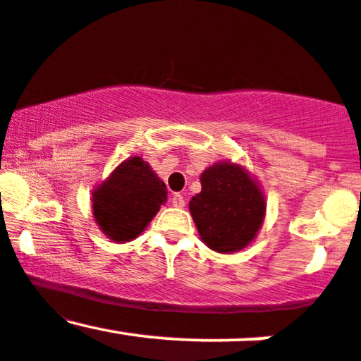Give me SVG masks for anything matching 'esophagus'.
Instances as JSON below:
<instances>
[{
	"label": "esophagus",
	"mask_w": 361,
	"mask_h": 361,
	"mask_svg": "<svg viewBox=\"0 0 361 361\" xmlns=\"http://www.w3.org/2000/svg\"><path fill=\"white\" fill-rule=\"evenodd\" d=\"M171 205L176 207V209H183V207H185L183 195H180V193L173 195V197H171Z\"/></svg>",
	"instance_id": "obj_1"
}]
</instances>
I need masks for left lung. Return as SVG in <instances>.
<instances>
[{"label":"left lung","mask_w":361,"mask_h":361,"mask_svg":"<svg viewBox=\"0 0 361 361\" xmlns=\"http://www.w3.org/2000/svg\"><path fill=\"white\" fill-rule=\"evenodd\" d=\"M200 183L188 207L202 241L224 255L246 247L267 212L258 181L239 164L221 161L202 173Z\"/></svg>","instance_id":"obj_1"}]
</instances>
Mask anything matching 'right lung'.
Returning <instances> with one entry per match:
<instances>
[{"label":"right lung","instance_id":"right-lung-1","mask_svg":"<svg viewBox=\"0 0 361 361\" xmlns=\"http://www.w3.org/2000/svg\"><path fill=\"white\" fill-rule=\"evenodd\" d=\"M166 185L142 157L132 156L93 190V215L98 227L115 243H128L146 229L166 202Z\"/></svg>","mask_w":361,"mask_h":361}]
</instances>
